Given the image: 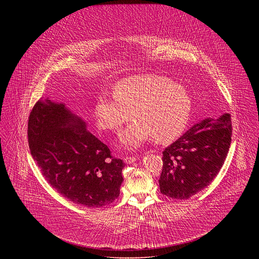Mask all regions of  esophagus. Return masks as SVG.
Wrapping results in <instances>:
<instances>
[{"instance_id": "1", "label": "esophagus", "mask_w": 259, "mask_h": 259, "mask_svg": "<svg viewBox=\"0 0 259 259\" xmlns=\"http://www.w3.org/2000/svg\"><path fill=\"white\" fill-rule=\"evenodd\" d=\"M137 158H138V156H125L124 161H125V163H133V162L137 161Z\"/></svg>"}]
</instances>
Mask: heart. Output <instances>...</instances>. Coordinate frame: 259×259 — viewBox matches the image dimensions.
I'll return each mask as SVG.
<instances>
[{
  "instance_id": "b5f03b06",
  "label": "heart",
  "mask_w": 259,
  "mask_h": 259,
  "mask_svg": "<svg viewBox=\"0 0 259 259\" xmlns=\"http://www.w3.org/2000/svg\"><path fill=\"white\" fill-rule=\"evenodd\" d=\"M191 100L185 88L169 78L145 74L126 77L114 88V96H102L95 116L103 131H118L125 122L136 120L119 135L127 149H137L149 139L167 143L177 139L188 122Z\"/></svg>"
}]
</instances>
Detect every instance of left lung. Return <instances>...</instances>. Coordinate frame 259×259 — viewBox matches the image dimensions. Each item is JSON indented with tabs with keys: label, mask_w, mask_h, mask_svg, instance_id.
<instances>
[{
	"label": "left lung",
	"mask_w": 259,
	"mask_h": 259,
	"mask_svg": "<svg viewBox=\"0 0 259 259\" xmlns=\"http://www.w3.org/2000/svg\"><path fill=\"white\" fill-rule=\"evenodd\" d=\"M231 136L229 113L194 124L162 151L160 192L187 199L210 185L227 156Z\"/></svg>",
	"instance_id": "left-lung-1"
}]
</instances>
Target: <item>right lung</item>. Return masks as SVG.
I'll return each instance as SVG.
<instances>
[{"label": "right lung", "instance_id": "1", "mask_svg": "<svg viewBox=\"0 0 259 259\" xmlns=\"http://www.w3.org/2000/svg\"><path fill=\"white\" fill-rule=\"evenodd\" d=\"M31 154L41 175L62 196L87 207H102L119 195L124 162L85 128L65 105L38 101L28 120Z\"/></svg>", "mask_w": 259, "mask_h": 259}]
</instances>
